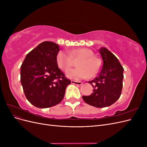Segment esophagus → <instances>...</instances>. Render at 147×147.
<instances>
[{
    "mask_svg": "<svg viewBox=\"0 0 147 147\" xmlns=\"http://www.w3.org/2000/svg\"><path fill=\"white\" fill-rule=\"evenodd\" d=\"M71 83L74 84H76L77 86H81L82 84V82H78V81H74V80H72L71 81Z\"/></svg>",
    "mask_w": 147,
    "mask_h": 147,
    "instance_id": "1",
    "label": "esophagus"
}]
</instances>
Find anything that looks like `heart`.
Wrapping results in <instances>:
<instances>
[{
  "label": "heart",
  "instance_id": "b5f03b06",
  "mask_svg": "<svg viewBox=\"0 0 147 147\" xmlns=\"http://www.w3.org/2000/svg\"><path fill=\"white\" fill-rule=\"evenodd\" d=\"M93 55V51L86 48L75 49L69 53L59 51L56 55V63L61 70L66 72L71 67L74 59H80L79 67L67 71V77L75 80L88 78L96 75L100 69L99 59Z\"/></svg>",
  "mask_w": 147,
  "mask_h": 147
}]
</instances>
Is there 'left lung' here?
Instances as JSON below:
<instances>
[{"instance_id":"obj_1","label":"left lung","mask_w":147,"mask_h":147,"mask_svg":"<svg viewBox=\"0 0 147 147\" xmlns=\"http://www.w3.org/2000/svg\"><path fill=\"white\" fill-rule=\"evenodd\" d=\"M102 59L101 70L97 77L88 82L92 86L90 96H83L86 104L97 108L114 104L121 94L124 69L117 57L107 49L102 47L99 50Z\"/></svg>"}]
</instances>
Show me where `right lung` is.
Wrapping results in <instances>:
<instances>
[{
    "instance_id": "right-lung-1",
    "label": "right lung",
    "mask_w": 147,
    "mask_h": 147,
    "mask_svg": "<svg viewBox=\"0 0 147 147\" xmlns=\"http://www.w3.org/2000/svg\"><path fill=\"white\" fill-rule=\"evenodd\" d=\"M59 45L43 42L26 55L21 66V83L26 97L38 108L51 107L63 100L71 81L59 69Z\"/></svg>"
}]
</instances>
